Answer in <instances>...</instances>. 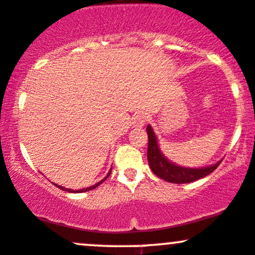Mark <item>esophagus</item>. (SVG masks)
<instances>
[{
    "label": "esophagus",
    "mask_w": 255,
    "mask_h": 255,
    "mask_svg": "<svg viewBox=\"0 0 255 255\" xmlns=\"http://www.w3.org/2000/svg\"><path fill=\"white\" fill-rule=\"evenodd\" d=\"M146 120H147V117L144 116L143 113H139L137 116L133 117L132 124L135 125L136 128H142L144 125V123H146Z\"/></svg>",
    "instance_id": "1"
}]
</instances>
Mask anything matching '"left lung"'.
I'll use <instances>...</instances> for the list:
<instances>
[{
	"label": "left lung",
	"instance_id": "1",
	"mask_svg": "<svg viewBox=\"0 0 255 255\" xmlns=\"http://www.w3.org/2000/svg\"><path fill=\"white\" fill-rule=\"evenodd\" d=\"M147 135H148V149H147V159H148L149 168L160 179L171 183H188L197 181V180L205 177L212 174L213 171L220 165L221 160L213 165L204 166V168H185L177 164L171 163L168 158L161 153L158 144L157 136L150 125L147 127Z\"/></svg>",
	"mask_w": 255,
	"mask_h": 255
}]
</instances>
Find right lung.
<instances>
[{
	"instance_id": "right-lung-1",
	"label": "right lung",
	"mask_w": 255,
	"mask_h": 255,
	"mask_svg": "<svg viewBox=\"0 0 255 255\" xmlns=\"http://www.w3.org/2000/svg\"><path fill=\"white\" fill-rule=\"evenodd\" d=\"M111 170H112V169H111ZM111 170H109L108 174H107V176L105 177V179H103V180H101V181L96 183V185H94V186H90V187H86V188H81V190H78V191H74V190H70V188H65V187H62V186H58V185H56V183H54V185H56L57 187H58V188H61V190H63V191H68V192H72V193H81V192H86V191L94 190V188L97 187V186H100L101 183H102L103 181H105V180H107V177H108L109 175H111Z\"/></svg>"
}]
</instances>
